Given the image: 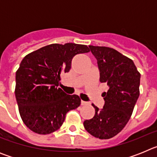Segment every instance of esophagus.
I'll use <instances>...</instances> for the list:
<instances>
[{
	"label": "esophagus",
	"mask_w": 157,
	"mask_h": 157,
	"mask_svg": "<svg viewBox=\"0 0 157 157\" xmlns=\"http://www.w3.org/2000/svg\"><path fill=\"white\" fill-rule=\"evenodd\" d=\"M81 105H89V103H88V102H86V101H82V100Z\"/></svg>",
	"instance_id": "34e87169"
}]
</instances>
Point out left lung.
<instances>
[{
  "label": "left lung",
  "mask_w": 157,
  "mask_h": 157,
  "mask_svg": "<svg viewBox=\"0 0 157 157\" xmlns=\"http://www.w3.org/2000/svg\"><path fill=\"white\" fill-rule=\"evenodd\" d=\"M98 60L100 82L109 89L102 94L105 105L101 110L92 105L95 115L83 125L88 133L100 139H109L124 128L139 97L141 74L133 60L112 48L90 45Z\"/></svg>",
  "instance_id": "left-lung-1"
}]
</instances>
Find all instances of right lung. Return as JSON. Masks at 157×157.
<instances>
[{"label":"right lung","mask_w":157,"mask_h":157,"mask_svg":"<svg viewBox=\"0 0 157 157\" xmlns=\"http://www.w3.org/2000/svg\"><path fill=\"white\" fill-rule=\"evenodd\" d=\"M90 52L87 45L51 44L27 54L16 74V101L24 124L34 133L57 130L67 112L81 104L78 95H68L59 87L60 75L68 72L75 55Z\"/></svg>","instance_id":"1"}]
</instances>
